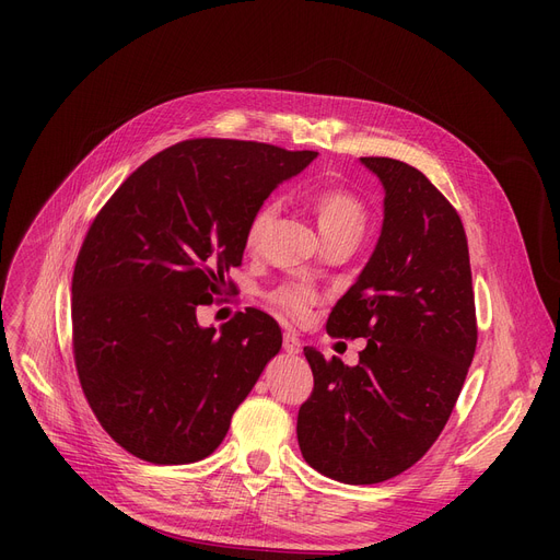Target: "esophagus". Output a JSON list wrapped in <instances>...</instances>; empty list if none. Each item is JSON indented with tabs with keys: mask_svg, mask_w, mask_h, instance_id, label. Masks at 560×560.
Returning a JSON list of instances; mask_svg holds the SVG:
<instances>
[{
	"mask_svg": "<svg viewBox=\"0 0 560 560\" xmlns=\"http://www.w3.org/2000/svg\"><path fill=\"white\" fill-rule=\"evenodd\" d=\"M283 349L288 351V354L295 357V354H300V351H302V340H300L295 334L285 331V334H283Z\"/></svg>",
	"mask_w": 560,
	"mask_h": 560,
	"instance_id": "1",
	"label": "esophagus"
}]
</instances>
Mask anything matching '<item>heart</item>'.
Returning <instances> with one entry per match:
<instances>
[{
    "mask_svg": "<svg viewBox=\"0 0 560 560\" xmlns=\"http://www.w3.org/2000/svg\"><path fill=\"white\" fill-rule=\"evenodd\" d=\"M313 211L319 226V233L325 241L334 238H351L361 241V235L368 226L365 203L349 190L327 188L313 195ZM277 215V203L265 201L258 206V211L252 215L247 226V247H258L265 229L272 224ZM315 302V292L306 285H283L272 292V304L292 319H302Z\"/></svg>",
    "mask_w": 560,
    "mask_h": 560,
    "instance_id": "b5f03b06",
    "label": "heart"
}]
</instances>
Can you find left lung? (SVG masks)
<instances>
[{
    "instance_id": "1",
    "label": "left lung",
    "mask_w": 560,
    "mask_h": 560,
    "mask_svg": "<svg viewBox=\"0 0 560 560\" xmlns=\"http://www.w3.org/2000/svg\"><path fill=\"white\" fill-rule=\"evenodd\" d=\"M361 163L384 186V224L327 331L368 345L351 368L304 349L315 386L298 416L304 460L351 486L388 481L429 452L477 349L472 270L454 206L408 163Z\"/></svg>"
}]
</instances>
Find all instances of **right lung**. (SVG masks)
<instances>
[{
	"instance_id": "1",
	"label": "right lung",
	"mask_w": 560,
	"mask_h": 560,
	"mask_svg": "<svg viewBox=\"0 0 560 560\" xmlns=\"http://www.w3.org/2000/svg\"><path fill=\"white\" fill-rule=\"evenodd\" d=\"M315 156L186 140L142 163L95 218L72 277L74 363L100 424L129 454L156 465L213 454L279 354L268 313L249 308L218 331L199 327L197 306L226 290L258 206Z\"/></svg>"
}]
</instances>
